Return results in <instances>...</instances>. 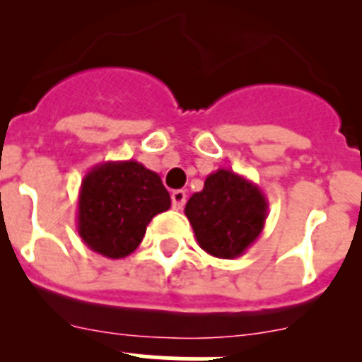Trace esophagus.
Returning a JSON list of instances; mask_svg holds the SVG:
<instances>
[{"instance_id": "esophagus-1", "label": "esophagus", "mask_w": 362, "mask_h": 362, "mask_svg": "<svg viewBox=\"0 0 362 362\" xmlns=\"http://www.w3.org/2000/svg\"><path fill=\"white\" fill-rule=\"evenodd\" d=\"M187 203V192L185 190H174L172 192V206L175 210H181Z\"/></svg>"}]
</instances>
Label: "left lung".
Segmentation results:
<instances>
[{
  "label": "left lung",
  "mask_w": 362,
  "mask_h": 362,
  "mask_svg": "<svg viewBox=\"0 0 362 362\" xmlns=\"http://www.w3.org/2000/svg\"><path fill=\"white\" fill-rule=\"evenodd\" d=\"M185 216L206 254L233 259L245 254L264 228L268 201L250 179L219 168L188 199Z\"/></svg>",
  "instance_id": "8db88e82"
}]
</instances>
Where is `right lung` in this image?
I'll use <instances>...</instances> for the list:
<instances>
[{
	"label": "right lung",
	"mask_w": 362,
	"mask_h": 362,
	"mask_svg": "<svg viewBox=\"0 0 362 362\" xmlns=\"http://www.w3.org/2000/svg\"><path fill=\"white\" fill-rule=\"evenodd\" d=\"M170 209V194L141 163L107 161L92 166L78 197V233L90 250L108 259L132 254L153 216Z\"/></svg>",
	"instance_id": "right-lung-1"
}]
</instances>
